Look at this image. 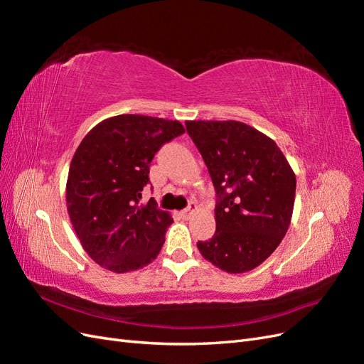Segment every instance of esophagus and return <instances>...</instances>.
<instances>
[{
    "instance_id": "esophagus-1",
    "label": "esophagus",
    "mask_w": 364,
    "mask_h": 364,
    "mask_svg": "<svg viewBox=\"0 0 364 364\" xmlns=\"http://www.w3.org/2000/svg\"><path fill=\"white\" fill-rule=\"evenodd\" d=\"M196 209H197V205H196V202H191L188 206H186L183 211L181 213V217L182 218H190L191 217V214L193 213H196Z\"/></svg>"
}]
</instances>
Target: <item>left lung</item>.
<instances>
[{"label": "left lung", "instance_id": "obj_1", "mask_svg": "<svg viewBox=\"0 0 364 364\" xmlns=\"http://www.w3.org/2000/svg\"><path fill=\"white\" fill-rule=\"evenodd\" d=\"M211 176L215 234L199 241L202 257L228 273L266 261L287 234L296 176L272 138L240 121H186Z\"/></svg>", "mask_w": 364, "mask_h": 364}]
</instances>
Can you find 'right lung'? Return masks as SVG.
<instances>
[{
	"label": "right lung",
	"mask_w": 364,
	"mask_h": 364,
	"mask_svg": "<svg viewBox=\"0 0 364 364\" xmlns=\"http://www.w3.org/2000/svg\"><path fill=\"white\" fill-rule=\"evenodd\" d=\"M185 132L179 121L117 115L98 123L77 147L67 206L83 249L102 267L126 273L158 257L173 218L155 199L142 203L155 153Z\"/></svg>",
	"instance_id": "add662e5"
}]
</instances>
